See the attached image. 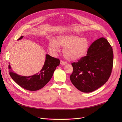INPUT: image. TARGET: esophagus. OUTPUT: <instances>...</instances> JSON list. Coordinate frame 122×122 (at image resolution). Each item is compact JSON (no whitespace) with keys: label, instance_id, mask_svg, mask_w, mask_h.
I'll list each match as a JSON object with an SVG mask.
<instances>
[{"label":"esophagus","instance_id":"34e87169","mask_svg":"<svg viewBox=\"0 0 122 122\" xmlns=\"http://www.w3.org/2000/svg\"><path fill=\"white\" fill-rule=\"evenodd\" d=\"M60 64L61 65H65L67 64V62L63 61H61L60 62Z\"/></svg>","mask_w":122,"mask_h":122}]
</instances>
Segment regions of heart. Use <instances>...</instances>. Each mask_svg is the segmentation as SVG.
I'll use <instances>...</instances> for the list:
<instances>
[{
    "instance_id": "obj_1",
    "label": "heart",
    "mask_w": 122,
    "mask_h": 122,
    "mask_svg": "<svg viewBox=\"0 0 122 122\" xmlns=\"http://www.w3.org/2000/svg\"><path fill=\"white\" fill-rule=\"evenodd\" d=\"M60 46L64 47L63 54L66 58L75 61L84 56L87 52L90 42L86 38L73 35L59 36L56 41L51 40L49 43L48 49L50 53L55 55L60 51Z\"/></svg>"
}]
</instances>
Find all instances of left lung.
<instances>
[{
  "mask_svg": "<svg viewBox=\"0 0 122 122\" xmlns=\"http://www.w3.org/2000/svg\"><path fill=\"white\" fill-rule=\"evenodd\" d=\"M113 53L112 46L104 38L91 44L86 55L72 63L73 71L70 78L78 90L90 93L107 81L112 74Z\"/></svg>",
  "mask_w": 122,
  "mask_h": 122,
  "instance_id": "obj_1",
  "label": "left lung"
}]
</instances>
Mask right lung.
Masks as SVG:
<instances>
[{
    "label": "right lung",
    "mask_w": 122,
    "mask_h": 122,
    "mask_svg": "<svg viewBox=\"0 0 122 122\" xmlns=\"http://www.w3.org/2000/svg\"><path fill=\"white\" fill-rule=\"evenodd\" d=\"M23 36H21L18 40L21 39ZM60 63V61L58 58L46 54V60L43 68L34 75L29 76L18 75L13 72L10 65H9V72L10 75L14 81L22 87L28 91H37L43 87L49 81L55 70Z\"/></svg>",
    "instance_id": "right-lung-1"
}]
</instances>
